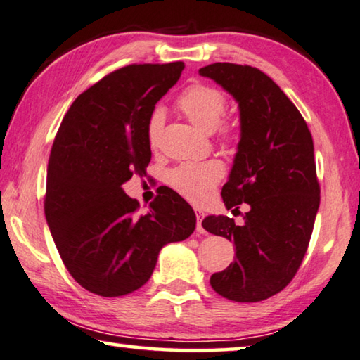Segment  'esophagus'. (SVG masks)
<instances>
[{"label":"esophagus","instance_id":"1","mask_svg":"<svg viewBox=\"0 0 360 360\" xmlns=\"http://www.w3.org/2000/svg\"><path fill=\"white\" fill-rule=\"evenodd\" d=\"M194 212H196V219H198V225H196V231L204 234L205 229L202 228V219H204V212L201 209H194Z\"/></svg>","mask_w":360,"mask_h":360}]
</instances>
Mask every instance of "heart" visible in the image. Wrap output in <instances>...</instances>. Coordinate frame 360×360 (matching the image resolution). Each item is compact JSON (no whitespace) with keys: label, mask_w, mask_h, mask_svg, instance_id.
<instances>
[{"label":"heart","mask_w":360,"mask_h":360,"mask_svg":"<svg viewBox=\"0 0 360 360\" xmlns=\"http://www.w3.org/2000/svg\"><path fill=\"white\" fill-rule=\"evenodd\" d=\"M179 108L194 126L204 132H212L220 124L223 115L226 111V98L215 87L196 84L191 86L181 94L179 98ZM162 116L161 111H155L151 115L148 135L150 140H155L156 134L161 127ZM220 132L228 137L231 131L226 126L220 127ZM223 175V167L217 161L205 162H185L172 169L167 175L169 185L181 196L190 199L193 202H202L209 198V194Z\"/></svg>","instance_id":"b5f03b06"}]
</instances>
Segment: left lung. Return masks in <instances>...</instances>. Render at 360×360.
<instances>
[{
    "label": "left lung",
    "mask_w": 360,
    "mask_h": 360,
    "mask_svg": "<svg viewBox=\"0 0 360 360\" xmlns=\"http://www.w3.org/2000/svg\"><path fill=\"white\" fill-rule=\"evenodd\" d=\"M199 75L238 103L239 143L221 198L226 209L249 205L243 225L223 215L202 220L236 249L210 285L233 302H262L293 279L308 249L321 202L313 137L290 98L258 68L219 62Z\"/></svg>",
    "instance_id": "8db88e82"
}]
</instances>
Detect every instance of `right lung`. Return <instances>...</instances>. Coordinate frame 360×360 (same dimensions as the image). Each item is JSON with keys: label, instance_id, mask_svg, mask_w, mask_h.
<instances>
[{"label": "right lung", "instance_id": "add662e5", "mask_svg": "<svg viewBox=\"0 0 360 360\" xmlns=\"http://www.w3.org/2000/svg\"><path fill=\"white\" fill-rule=\"evenodd\" d=\"M184 68L172 62L116 70L82 92L58 127L47 164V226L73 279L100 297L137 290L162 247L196 228L191 205L174 190L143 215L122 190L134 174L146 172L155 105Z\"/></svg>", "mask_w": 360, "mask_h": 360}]
</instances>
